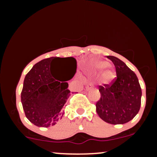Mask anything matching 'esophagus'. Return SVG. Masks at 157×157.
Segmentation results:
<instances>
[{
	"label": "esophagus",
	"mask_w": 157,
	"mask_h": 157,
	"mask_svg": "<svg viewBox=\"0 0 157 157\" xmlns=\"http://www.w3.org/2000/svg\"><path fill=\"white\" fill-rule=\"evenodd\" d=\"M92 87H93V84L91 83V82H89V83H88L87 85H86V90H89L90 89H91Z\"/></svg>",
	"instance_id": "esophagus-1"
}]
</instances>
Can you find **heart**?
Returning <instances> with one entry per match:
<instances>
[{"mask_svg":"<svg viewBox=\"0 0 157 157\" xmlns=\"http://www.w3.org/2000/svg\"><path fill=\"white\" fill-rule=\"evenodd\" d=\"M109 66V63L103 60H94L91 63V70L94 73H100L101 72L102 70L105 67H107ZM116 77V73H115L114 70L110 67L106 68L105 70H103L101 74V80L105 83L109 84L111 82L114 80Z\"/></svg>","mask_w":157,"mask_h":157,"instance_id":"b5f03b06","label":"heart"}]
</instances>
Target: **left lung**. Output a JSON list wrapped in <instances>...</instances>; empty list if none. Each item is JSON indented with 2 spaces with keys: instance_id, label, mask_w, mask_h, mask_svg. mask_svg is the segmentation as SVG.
I'll list each match as a JSON object with an SVG mask.
<instances>
[{
  "instance_id": "1",
  "label": "left lung",
  "mask_w": 157,
  "mask_h": 157,
  "mask_svg": "<svg viewBox=\"0 0 157 157\" xmlns=\"http://www.w3.org/2000/svg\"><path fill=\"white\" fill-rule=\"evenodd\" d=\"M112 61L117 77L109 84L99 86L100 98L96 102L97 114L112 125L131 121L141 105L142 89L138 78L124 62L113 56H106Z\"/></svg>"
}]
</instances>
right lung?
<instances>
[{
    "label": "right lung",
    "instance_id": "obj_1",
    "mask_svg": "<svg viewBox=\"0 0 157 157\" xmlns=\"http://www.w3.org/2000/svg\"><path fill=\"white\" fill-rule=\"evenodd\" d=\"M60 58L52 57L37 63L23 81V109L26 118L38 127L55 125L63 116L62 109L70 96L66 80H57L52 75V63ZM66 58L72 61V78L76 72V60L71 57Z\"/></svg>",
    "mask_w": 157,
    "mask_h": 157
}]
</instances>
